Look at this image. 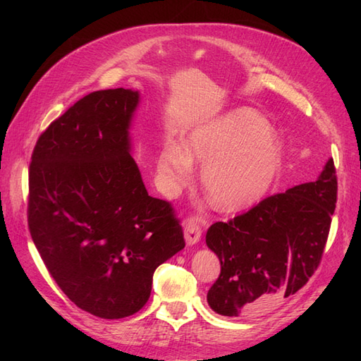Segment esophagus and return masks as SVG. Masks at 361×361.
<instances>
[{
	"label": "esophagus",
	"instance_id": "obj_1",
	"mask_svg": "<svg viewBox=\"0 0 361 361\" xmlns=\"http://www.w3.org/2000/svg\"><path fill=\"white\" fill-rule=\"evenodd\" d=\"M183 232H185V241L188 245H194L199 243L202 236V226L197 218H188L183 224Z\"/></svg>",
	"mask_w": 361,
	"mask_h": 361
}]
</instances>
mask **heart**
I'll list each match as a JSON object with an SVG mask.
<instances>
[{"instance_id": "b5f03b06", "label": "heart", "mask_w": 361, "mask_h": 361, "mask_svg": "<svg viewBox=\"0 0 361 361\" xmlns=\"http://www.w3.org/2000/svg\"><path fill=\"white\" fill-rule=\"evenodd\" d=\"M281 161L276 130L255 111L236 110L195 130L185 149L166 146L158 171L166 194L176 195L192 180V164H199L211 200L223 211H238L264 197Z\"/></svg>"}]
</instances>
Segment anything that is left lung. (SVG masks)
I'll return each instance as SVG.
<instances>
[{"instance_id":"8db88e82","label":"left lung","mask_w":361,"mask_h":361,"mask_svg":"<svg viewBox=\"0 0 361 361\" xmlns=\"http://www.w3.org/2000/svg\"><path fill=\"white\" fill-rule=\"evenodd\" d=\"M337 202L333 158L318 180L259 202L227 223H214L206 244L221 272L207 292L218 314L265 310L298 292L318 269Z\"/></svg>"}]
</instances>
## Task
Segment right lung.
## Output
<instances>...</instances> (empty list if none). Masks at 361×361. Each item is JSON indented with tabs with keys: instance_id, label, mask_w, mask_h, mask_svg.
I'll return each instance as SVG.
<instances>
[{
	"instance_id": "1",
	"label": "right lung",
	"mask_w": 361,
	"mask_h": 361,
	"mask_svg": "<svg viewBox=\"0 0 361 361\" xmlns=\"http://www.w3.org/2000/svg\"><path fill=\"white\" fill-rule=\"evenodd\" d=\"M140 101L128 89L84 96L31 155L28 228L66 297L104 319L137 313L155 269L185 247L170 202L150 197L130 157Z\"/></svg>"
}]
</instances>
